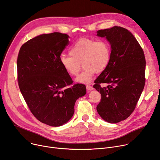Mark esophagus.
I'll return each instance as SVG.
<instances>
[{
	"mask_svg": "<svg viewBox=\"0 0 160 160\" xmlns=\"http://www.w3.org/2000/svg\"><path fill=\"white\" fill-rule=\"evenodd\" d=\"M86 88H87L88 91H91V90H93V88L91 86H90V85H87L86 86Z\"/></svg>",
	"mask_w": 160,
	"mask_h": 160,
	"instance_id": "1",
	"label": "esophagus"
}]
</instances>
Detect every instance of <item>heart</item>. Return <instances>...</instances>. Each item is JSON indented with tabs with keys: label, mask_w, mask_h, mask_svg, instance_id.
<instances>
[{
	"label": "heart",
	"mask_w": 160,
	"mask_h": 160,
	"mask_svg": "<svg viewBox=\"0 0 160 160\" xmlns=\"http://www.w3.org/2000/svg\"><path fill=\"white\" fill-rule=\"evenodd\" d=\"M70 55H62L60 62L65 71L72 77L77 76L83 66V72L77 81L89 83L95 73L103 72L111 59V47L106 40L96 41L80 38L71 47Z\"/></svg>",
	"instance_id": "1"
}]
</instances>
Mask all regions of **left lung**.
<instances>
[{
	"label": "left lung",
	"instance_id": "left-lung-1",
	"mask_svg": "<svg viewBox=\"0 0 160 160\" xmlns=\"http://www.w3.org/2000/svg\"><path fill=\"white\" fill-rule=\"evenodd\" d=\"M112 47L106 69L95 80L93 88L101 94L97 110L110 123L124 121L135 110L145 84L146 60L143 50L132 33L121 27L99 30ZM101 83L108 86L102 87Z\"/></svg>",
	"mask_w": 160,
	"mask_h": 160
}]
</instances>
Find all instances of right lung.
<instances>
[{
    "mask_svg": "<svg viewBox=\"0 0 160 160\" xmlns=\"http://www.w3.org/2000/svg\"><path fill=\"white\" fill-rule=\"evenodd\" d=\"M68 38L60 32L38 36L24 43L18 56V80L25 102L38 120L52 127L69 121L76 100L86 93V86L73 85L60 62Z\"/></svg>",
    "mask_w": 160,
    "mask_h": 160,
    "instance_id": "right-lung-1",
    "label": "right lung"
}]
</instances>
